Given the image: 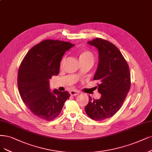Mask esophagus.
I'll list each match as a JSON object with an SVG mask.
<instances>
[{
	"instance_id": "obj_1",
	"label": "esophagus",
	"mask_w": 152,
	"mask_h": 152,
	"mask_svg": "<svg viewBox=\"0 0 152 152\" xmlns=\"http://www.w3.org/2000/svg\"><path fill=\"white\" fill-rule=\"evenodd\" d=\"M69 93L71 96H76L77 95L80 94L81 93L80 91H78L77 90H71Z\"/></svg>"
}]
</instances>
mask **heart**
Listing matches in <instances>:
<instances>
[{"instance_id":"obj_1","label":"heart","mask_w":152,"mask_h":152,"mask_svg":"<svg viewBox=\"0 0 152 152\" xmlns=\"http://www.w3.org/2000/svg\"><path fill=\"white\" fill-rule=\"evenodd\" d=\"M79 58L80 61H86V60H93L94 59V56L93 54L88 50H82L80 52L79 55ZM64 58L61 60V65H62L64 63Z\"/></svg>"}]
</instances>
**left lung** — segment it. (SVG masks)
Returning <instances> with one entry per match:
<instances>
[{
  "label": "left lung",
  "instance_id": "obj_1",
  "mask_svg": "<svg viewBox=\"0 0 152 152\" xmlns=\"http://www.w3.org/2000/svg\"><path fill=\"white\" fill-rule=\"evenodd\" d=\"M88 44L98 49L99 63L93 80L100 82L99 99H92L85 111L90 118L102 121L113 116L118 111L131 86L130 69L123 56L113 44L102 38H95Z\"/></svg>",
  "mask_w": 152,
  "mask_h": 152
}]
</instances>
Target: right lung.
I'll return each instance as SVG.
<instances>
[{"instance_id": "add662e5", "label": "right lung", "mask_w": 152, "mask_h": 152, "mask_svg": "<svg viewBox=\"0 0 152 152\" xmlns=\"http://www.w3.org/2000/svg\"><path fill=\"white\" fill-rule=\"evenodd\" d=\"M74 46L69 42L46 39L33 46L21 62L18 76L20 97L32 113L42 120H54L70 97L67 91L50 92L49 80L59 74L62 58Z\"/></svg>"}]
</instances>
